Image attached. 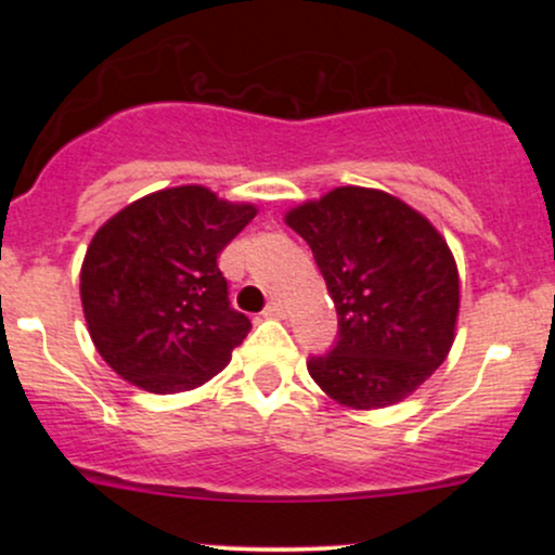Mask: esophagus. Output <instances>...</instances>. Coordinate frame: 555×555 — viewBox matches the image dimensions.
Here are the masks:
<instances>
[{"label": "esophagus", "instance_id": "34e87169", "mask_svg": "<svg viewBox=\"0 0 555 555\" xmlns=\"http://www.w3.org/2000/svg\"><path fill=\"white\" fill-rule=\"evenodd\" d=\"M266 318H284L286 315V305L282 302V299H273V302H269V308L263 310Z\"/></svg>", "mask_w": 555, "mask_h": 555}]
</instances>
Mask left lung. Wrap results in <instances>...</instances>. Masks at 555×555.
<instances>
[{
  "mask_svg": "<svg viewBox=\"0 0 555 555\" xmlns=\"http://www.w3.org/2000/svg\"><path fill=\"white\" fill-rule=\"evenodd\" d=\"M310 245L339 315V341L308 360L336 404L384 410L449 358L460 321V269L428 216L375 188L328 190L284 214Z\"/></svg>",
  "mask_w": 555,
  "mask_h": 555,
  "instance_id": "1",
  "label": "left lung"
}]
</instances>
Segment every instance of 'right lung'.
Listing matches in <instances>:
<instances>
[{
    "label": "right lung",
    "mask_w": 555,
    "mask_h": 555,
    "mask_svg": "<svg viewBox=\"0 0 555 555\" xmlns=\"http://www.w3.org/2000/svg\"><path fill=\"white\" fill-rule=\"evenodd\" d=\"M256 214L253 203L180 184L99 227L80 266V302L93 347L119 378L180 393L224 371L250 321L229 308L216 260Z\"/></svg>",
    "instance_id": "add662e5"
}]
</instances>
